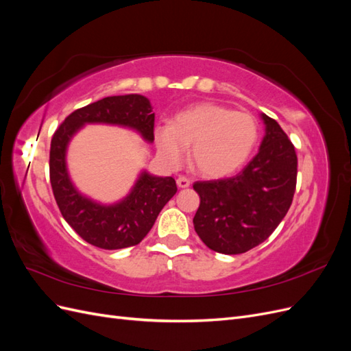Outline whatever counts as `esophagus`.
I'll return each mask as SVG.
<instances>
[{"label": "esophagus", "mask_w": 351, "mask_h": 351, "mask_svg": "<svg viewBox=\"0 0 351 351\" xmlns=\"http://www.w3.org/2000/svg\"><path fill=\"white\" fill-rule=\"evenodd\" d=\"M177 186H178L180 189H186V187L190 186V180H189L187 177L180 176V177L177 178Z\"/></svg>", "instance_id": "esophagus-1"}]
</instances>
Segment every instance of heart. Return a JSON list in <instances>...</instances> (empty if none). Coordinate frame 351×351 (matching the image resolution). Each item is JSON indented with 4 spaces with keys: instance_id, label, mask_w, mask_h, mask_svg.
I'll return each mask as SVG.
<instances>
[{
    "instance_id": "1",
    "label": "heart",
    "mask_w": 351,
    "mask_h": 351,
    "mask_svg": "<svg viewBox=\"0 0 351 351\" xmlns=\"http://www.w3.org/2000/svg\"><path fill=\"white\" fill-rule=\"evenodd\" d=\"M154 139L159 156L178 165L192 145L190 159L205 177H224L237 171L259 139V125L249 112L232 111L204 102L178 112L173 123H158Z\"/></svg>"
}]
</instances>
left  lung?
<instances>
[{"mask_svg": "<svg viewBox=\"0 0 351 351\" xmlns=\"http://www.w3.org/2000/svg\"><path fill=\"white\" fill-rule=\"evenodd\" d=\"M265 136L258 154L230 178L196 182L200 205L193 226L218 253H244L267 240L289 212L297 180L294 146L280 124L261 114Z\"/></svg>", "mask_w": 351, "mask_h": 351, "instance_id": "8db88e82", "label": "left lung"}]
</instances>
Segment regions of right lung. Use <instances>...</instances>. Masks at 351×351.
Masks as SVG:
<instances>
[{"instance_id":"1","label":"right lung","mask_w":351,"mask_h":351,"mask_svg":"<svg viewBox=\"0 0 351 351\" xmlns=\"http://www.w3.org/2000/svg\"><path fill=\"white\" fill-rule=\"evenodd\" d=\"M84 124H111L132 129L154 142L155 112L146 97L137 93L108 97L71 112L51 141L49 180L61 215L77 234L93 246L115 250L139 244L151 231L176 192L173 177L142 171L130 193L120 202L104 205L82 195L67 171V147Z\"/></svg>"}]
</instances>
